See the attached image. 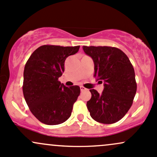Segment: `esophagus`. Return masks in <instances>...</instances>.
I'll use <instances>...</instances> for the list:
<instances>
[{"label": "esophagus", "instance_id": "1", "mask_svg": "<svg viewBox=\"0 0 157 157\" xmlns=\"http://www.w3.org/2000/svg\"><path fill=\"white\" fill-rule=\"evenodd\" d=\"M80 90L81 91H85V90H87V89H86L85 87H83V86H80Z\"/></svg>", "mask_w": 157, "mask_h": 157}]
</instances>
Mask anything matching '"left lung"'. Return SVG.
Here are the masks:
<instances>
[{
  "label": "left lung",
  "instance_id": "left-lung-1",
  "mask_svg": "<svg viewBox=\"0 0 157 157\" xmlns=\"http://www.w3.org/2000/svg\"><path fill=\"white\" fill-rule=\"evenodd\" d=\"M94 63V77L103 82L99 94L90 90L91 98L87 107L94 121L101 124L117 122L132 106L137 90L134 68L124 52L115 47L83 46Z\"/></svg>",
  "mask_w": 157,
  "mask_h": 157
}]
</instances>
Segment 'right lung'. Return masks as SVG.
Returning <instances> with one entry per match:
<instances>
[{"mask_svg":"<svg viewBox=\"0 0 157 157\" xmlns=\"http://www.w3.org/2000/svg\"><path fill=\"white\" fill-rule=\"evenodd\" d=\"M79 48V45H42L25 64L22 86L25 99L32 114L43 124H62L71 115L80 87H66L58 78L64 72L66 59L77 53Z\"/></svg>","mask_w":157,"mask_h":157,"instance_id":"right-lung-1","label":"right lung"}]
</instances>
